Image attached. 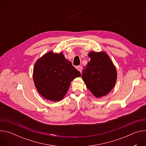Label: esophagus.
<instances>
[{
  "instance_id": "esophagus-1",
  "label": "esophagus",
  "mask_w": 146,
  "mask_h": 146,
  "mask_svg": "<svg viewBox=\"0 0 146 146\" xmlns=\"http://www.w3.org/2000/svg\"><path fill=\"white\" fill-rule=\"evenodd\" d=\"M77 69L80 71L81 73H82V67L81 66H78L77 67Z\"/></svg>"
}]
</instances>
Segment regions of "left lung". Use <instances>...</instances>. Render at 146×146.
Listing matches in <instances>:
<instances>
[{
  "label": "left lung",
  "mask_w": 146,
  "mask_h": 146,
  "mask_svg": "<svg viewBox=\"0 0 146 146\" xmlns=\"http://www.w3.org/2000/svg\"><path fill=\"white\" fill-rule=\"evenodd\" d=\"M90 61L82 70V78L87 88L97 98L108 95L113 88L117 80L116 69L105 52L91 51Z\"/></svg>",
  "instance_id": "obj_1"
}]
</instances>
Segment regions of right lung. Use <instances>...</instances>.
I'll use <instances>...</instances> for the list:
<instances>
[{
	"mask_svg": "<svg viewBox=\"0 0 146 146\" xmlns=\"http://www.w3.org/2000/svg\"><path fill=\"white\" fill-rule=\"evenodd\" d=\"M81 73L64 55L50 51L35 64L33 78L39 94L47 100L58 102L66 94L73 80Z\"/></svg>",
	"mask_w": 146,
	"mask_h": 146,
	"instance_id": "1",
	"label": "right lung"
}]
</instances>
